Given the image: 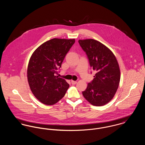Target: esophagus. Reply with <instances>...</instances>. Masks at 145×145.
I'll use <instances>...</instances> for the list:
<instances>
[{"instance_id":"obj_1","label":"esophagus","mask_w":145,"mask_h":145,"mask_svg":"<svg viewBox=\"0 0 145 145\" xmlns=\"http://www.w3.org/2000/svg\"><path fill=\"white\" fill-rule=\"evenodd\" d=\"M71 82L72 85H75V84H76L77 83V82H76V81H74V80H71Z\"/></svg>"}]
</instances>
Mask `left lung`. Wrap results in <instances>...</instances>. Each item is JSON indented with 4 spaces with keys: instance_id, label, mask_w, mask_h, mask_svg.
Here are the masks:
<instances>
[{
    "instance_id": "obj_1",
    "label": "left lung",
    "mask_w": 145,
    "mask_h": 145,
    "mask_svg": "<svg viewBox=\"0 0 145 145\" xmlns=\"http://www.w3.org/2000/svg\"><path fill=\"white\" fill-rule=\"evenodd\" d=\"M79 43L87 55L90 67L97 72L82 92L83 96L93 105L103 106L113 98L118 88L119 64L112 51L101 42L86 39L79 40Z\"/></svg>"
}]
</instances>
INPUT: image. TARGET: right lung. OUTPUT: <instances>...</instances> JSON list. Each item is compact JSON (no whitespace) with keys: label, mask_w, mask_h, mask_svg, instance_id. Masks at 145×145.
<instances>
[{"label":"right lung","mask_w":145,"mask_h":145,"mask_svg":"<svg viewBox=\"0 0 145 145\" xmlns=\"http://www.w3.org/2000/svg\"><path fill=\"white\" fill-rule=\"evenodd\" d=\"M75 42V39H53L42 43L32 54L27 79L32 93L42 103L55 104L65 95L69 84L56 75Z\"/></svg>","instance_id":"right-lung-1"}]
</instances>
